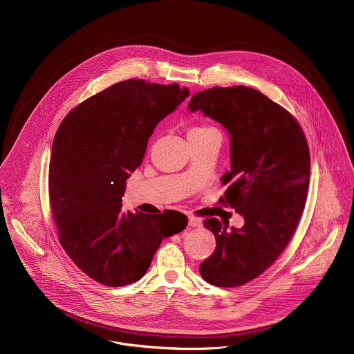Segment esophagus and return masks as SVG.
I'll return each mask as SVG.
<instances>
[{
    "instance_id": "obj_1",
    "label": "esophagus",
    "mask_w": 354,
    "mask_h": 354,
    "mask_svg": "<svg viewBox=\"0 0 354 354\" xmlns=\"http://www.w3.org/2000/svg\"><path fill=\"white\" fill-rule=\"evenodd\" d=\"M188 225L191 227H202V221L199 218H196V216H189L188 218Z\"/></svg>"
}]
</instances>
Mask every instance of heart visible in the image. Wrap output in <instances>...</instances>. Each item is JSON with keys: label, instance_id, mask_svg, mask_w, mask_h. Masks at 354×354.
<instances>
[{"label": "heart", "instance_id": "b5f03b06", "mask_svg": "<svg viewBox=\"0 0 354 354\" xmlns=\"http://www.w3.org/2000/svg\"><path fill=\"white\" fill-rule=\"evenodd\" d=\"M208 132H218V131L208 125H199V127L191 128V131L188 133H208Z\"/></svg>", "mask_w": 354, "mask_h": 354}]
</instances>
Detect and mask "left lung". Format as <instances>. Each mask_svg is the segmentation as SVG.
<instances>
[{
	"label": "left lung",
	"mask_w": 354,
	"mask_h": 354,
	"mask_svg": "<svg viewBox=\"0 0 354 354\" xmlns=\"http://www.w3.org/2000/svg\"><path fill=\"white\" fill-rule=\"evenodd\" d=\"M188 107L230 135V170L221 178L226 191L219 203L245 222L240 229L216 218L203 222L216 247L199 271L211 285L236 288L264 272L296 232L308 195V143L286 109L245 86L204 90Z\"/></svg>",
	"instance_id": "8db88e82"
}]
</instances>
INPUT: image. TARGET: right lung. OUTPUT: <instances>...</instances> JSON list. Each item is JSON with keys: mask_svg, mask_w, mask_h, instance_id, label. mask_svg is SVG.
<instances>
[{"mask_svg": "<svg viewBox=\"0 0 354 354\" xmlns=\"http://www.w3.org/2000/svg\"><path fill=\"white\" fill-rule=\"evenodd\" d=\"M188 95L178 84L129 79L82 102L57 129L49 198L58 240L72 261L102 285L139 281L162 240L187 226L181 212H131L121 202L155 127Z\"/></svg>", "mask_w": 354, "mask_h": 354, "instance_id": "add662e5", "label": "right lung"}]
</instances>
